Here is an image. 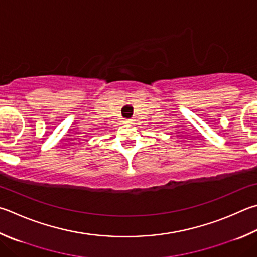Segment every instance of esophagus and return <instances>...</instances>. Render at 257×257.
Returning a JSON list of instances; mask_svg holds the SVG:
<instances>
[{
	"label": "esophagus",
	"mask_w": 257,
	"mask_h": 257,
	"mask_svg": "<svg viewBox=\"0 0 257 257\" xmlns=\"http://www.w3.org/2000/svg\"><path fill=\"white\" fill-rule=\"evenodd\" d=\"M124 123L130 124V123H132V121H130V120H125V121H124Z\"/></svg>",
	"instance_id": "esophagus-1"
}]
</instances>
